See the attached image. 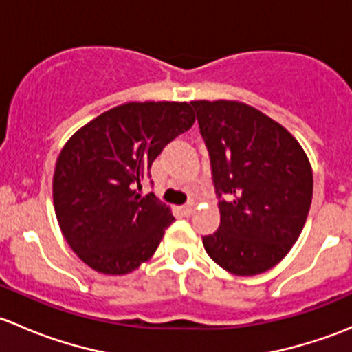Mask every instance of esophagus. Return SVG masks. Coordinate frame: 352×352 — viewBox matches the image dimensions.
<instances>
[{
	"label": "esophagus",
	"mask_w": 352,
	"mask_h": 352,
	"mask_svg": "<svg viewBox=\"0 0 352 352\" xmlns=\"http://www.w3.org/2000/svg\"><path fill=\"white\" fill-rule=\"evenodd\" d=\"M182 211H184V214H187V216L192 214V212H194V202H187V204H184Z\"/></svg>",
	"instance_id": "1"
}]
</instances>
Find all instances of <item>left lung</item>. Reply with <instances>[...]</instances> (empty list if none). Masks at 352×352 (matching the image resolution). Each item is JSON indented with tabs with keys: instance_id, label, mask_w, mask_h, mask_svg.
Here are the masks:
<instances>
[{
	"instance_id": "left-lung-1",
	"label": "left lung",
	"mask_w": 352,
	"mask_h": 352,
	"mask_svg": "<svg viewBox=\"0 0 352 352\" xmlns=\"http://www.w3.org/2000/svg\"><path fill=\"white\" fill-rule=\"evenodd\" d=\"M211 160L221 219L202 236L209 257L236 276L269 271L307 221L314 175L303 148L261 110L232 100L190 102Z\"/></svg>"
}]
</instances>
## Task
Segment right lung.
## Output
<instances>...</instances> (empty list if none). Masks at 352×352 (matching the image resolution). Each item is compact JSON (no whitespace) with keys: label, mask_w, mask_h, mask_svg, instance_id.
<instances>
[{"label":"right lung","mask_w":352,"mask_h":352,"mask_svg":"<svg viewBox=\"0 0 352 352\" xmlns=\"http://www.w3.org/2000/svg\"><path fill=\"white\" fill-rule=\"evenodd\" d=\"M187 102H129L81 127L56 162L52 197L74 254L91 269L120 276L146 262L173 214L141 182L163 148L192 127Z\"/></svg>","instance_id":"right-lung-1"}]
</instances>
